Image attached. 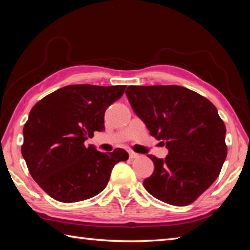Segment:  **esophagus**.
Returning <instances> with one entry per match:
<instances>
[{"mask_svg":"<svg viewBox=\"0 0 250 250\" xmlns=\"http://www.w3.org/2000/svg\"><path fill=\"white\" fill-rule=\"evenodd\" d=\"M129 156L130 159H135V158H139V154L135 153L133 151H129Z\"/></svg>","mask_w":250,"mask_h":250,"instance_id":"obj_1","label":"esophagus"}]
</instances>
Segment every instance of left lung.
I'll list each match as a JSON object with an SVG mask.
<instances>
[{
    "instance_id": "left-lung-1",
    "label": "left lung",
    "mask_w": 250,
    "mask_h": 250,
    "mask_svg": "<svg viewBox=\"0 0 250 250\" xmlns=\"http://www.w3.org/2000/svg\"><path fill=\"white\" fill-rule=\"evenodd\" d=\"M125 95L150 134L168 150L164 160L147 155L154 172L143 186L167 204H191L217 179L227 155L226 126L216 107L174 84L129 86Z\"/></svg>"
}]
</instances>
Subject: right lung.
Returning <instances> with one entry per match:
<instances>
[{"label": "right lung", "mask_w": 250, "mask_h": 250, "mask_svg": "<svg viewBox=\"0 0 250 250\" xmlns=\"http://www.w3.org/2000/svg\"><path fill=\"white\" fill-rule=\"evenodd\" d=\"M125 86L69 84L40 100L23 128L22 155L34 181L54 200L84 201L107 186L113 167L128 152L103 153L84 146L104 129V112Z\"/></svg>", "instance_id": "obj_1"}]
</instances>
